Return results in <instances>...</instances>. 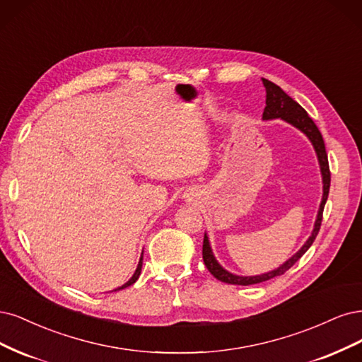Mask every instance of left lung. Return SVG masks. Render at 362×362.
<instances>
[{"label":"left lung","mask_w":362,"mask_h":362,"mask_svg":"<svg viewBox=\"0 0 362 362\" xmlns=\"http://www.w3.org/2000/svg\"><path fill=\"white\" fill-rule=\"evenodd\" d=\"M262 83L264 86L266 90V107L263 111V120H275V119H281L286 123L295 126L296 129H299L302 134H304L310 143L314 147V151L317 155V160L320 165V173H322V183H323V195H322V202L319 206L317 211V216L316 221H314V227L310 238L307 239V242L302 245L300 250L298 252H295L288 260H286L283 264H279L276 269L269 271L262 275H252V276H242V275H236L231 274L227 269H224L223 266L218 263V260L215 259L211 242H209V236L204 233V240H203V260L204 264L216 279L227 284H235V286H251V284H259L263 281H267V279L275 278L283 275L286 271H288L291 266H293L302 255L307 252V250L311 247L314 239H316L317 233L320 230V224H322V214H323V207L326 204V200H328V194H329V185H331V173H329V165H328V156H326V148H325V143L320 131L317 129V126L314 124V122L311 120L310 115L307 114V111L300 107V105L291 99L287 93L278 87L276 84H274L272 81L262 78Z\"/></svg>","instance_id":"obj_1"}]
</instances>
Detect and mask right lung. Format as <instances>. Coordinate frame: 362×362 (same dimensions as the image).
Listing matches in <instances>:
<instances>
[{"instance_id":"obj_1","label":"right lung","mask_w":362,"mask_h":362,"mask_svg":"<svg viewBox=\"0 0 362 362\" xmlns=\"http://www.w3.org/2000/svg\"><path fill=\"white\" fill-rule=\"evenodd\" d=\"M141 267H143V254H141V257H139V262H138V266H136V269H135V272H134V275L129 278V281H126L123 286H120V287H117V288H114L112 291H117V290H122V288H126V287H129V286H132L136 279H138V276H139V274H141Z\"/></svg>"}]
</instances>
